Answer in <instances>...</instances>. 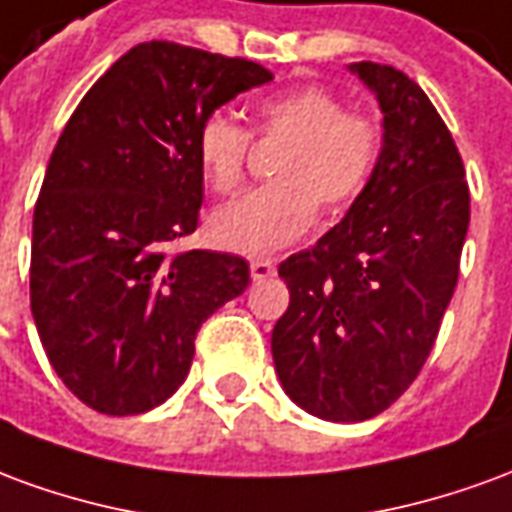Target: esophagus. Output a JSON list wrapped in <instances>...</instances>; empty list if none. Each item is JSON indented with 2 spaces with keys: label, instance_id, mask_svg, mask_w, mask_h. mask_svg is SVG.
<instances>
[{
  "label": "esophagus",
  "instance_id": "34e87169",
  "mask_svg": "<svg viewBox=\"0 0 512 512\" xmlns=\"http://www.w3.org/2000/svg\"><path fill=\"white\" fill-rule=\"evenodd\" d=\"M249 271H252V279H268L277 274V263L268 260V257H255V260L249 263Z\"/></svg>",
  "mask_w": 512,
  "mask_h": 512
}]
</instances>
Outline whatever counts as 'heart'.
I'll list each match as a JSON object with an SVG mask.
<instances>
[{
	"label": "heart",
	"instance_id": "obj_1",
	"mask_svg": "<svg viewBox=\"0 0 512 512\" xmlns=\"http://www.w3.org/2000/svg\"><path fill=\"white\" fill-rule=\"evenodd\" d=\"M252 134L285 142L274 161V183L224 205L208 222L211 241L230 252L263 255L296 241L321 205L337 216L373 178L384 126L373 115L351 112L340 95L318 84L279 90L255 104ZM252 134L238 120L211 115L197 131V161L208 186L230 197L244 186Z\"/></svg>",
	"mask_w": 512,
	"mask_h": 512
}]
</instances>
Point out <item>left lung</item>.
I'll list each match as a JSON object with an SVG mask.
<instances>
[{
  "label": "left lung",
  "instance_id": "1",
  "mask_svg": "<svg viewBox=\"0 0 512 512\" xmlns=\"http://www.w3.org/2000/svg\"><path fill=\"white\" fill-rule=\"evenodd\" d=\"M384 112V150L351 211L279 277L290 304L271 334L279 381L332 422L381 414L436 343L469 230V183L425 90L381 62H356Z\"/></svg>",
  "mask_w": 512,
  "mask_h": 512
}]
</instances>
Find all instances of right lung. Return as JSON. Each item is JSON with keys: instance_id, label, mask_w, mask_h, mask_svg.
Listing matches in <instances>:
<instances>
[{"instance_id": "obj_1", "label": "right lung", "mask_w": 512, "mask_h": 512, "mask_svg": "<svg viewBox=\"0 0 512 512\" xmlns=\"http://www.w3.org/2000/svg\"><path fill=\"white\" fill-rule=\"evenodd\" d=\"M274 79L244 57L150 40L87 90L62 128L32 219L29 304L62 384L109 417L164 403L200 326L249 285L238 255L180 249L197 230V131Z\"/></svg>"}]
</instances>
